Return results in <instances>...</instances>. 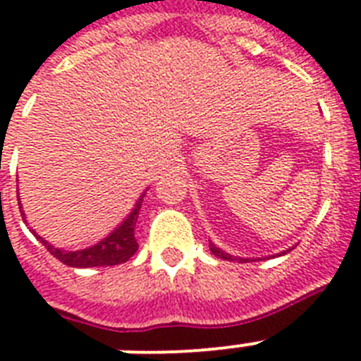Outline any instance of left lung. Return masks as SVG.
<instances>
[{
	"mask_svg": "<svg viewBox=\"0 0 361 361\" xmlns=\"http://www.w3.org/2000/svg\"><path fill=\"white\" fill-rule=\"evenodd\" d=\"M209 250H211V254H213V256L221 257V259H228V262H239V263H247V262H248V257L231 256V254H228V252H224V250H222V248L215 247V245H213V243H211V241H209ZM286 252H289V250L280 252V254H276V256H282V254H286ZM259 259H262V257H259Z\"/></svg>",
	"mask_w": 361,
	"mask_h": 361,
	"instance_id": "1",
	"label": "left lung"
}]
</instances>
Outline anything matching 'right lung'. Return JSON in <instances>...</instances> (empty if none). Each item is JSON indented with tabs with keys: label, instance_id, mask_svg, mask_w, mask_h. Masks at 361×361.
Here are the masks:
<instances>
[{
	"label": "right lung",
	"instance_id": "add662e5",
	"mask_svg": "<svg viewBox=\"0 0 361 361\" xmlns=\"http://www.w3.org/2000/svg\"><path fill=\"white\" fill-rule=\"evenodd\" d=\"M146 192L140 195L133 209L130 211V215L126 216L124 221L120 222L118 226L111 231L109 235H105L102 241H98L92 247L81 248V250H64V248H57L54 245H49L44 237L37 235V231L31 230L35 233L38 241L42 243L44 247L48 248L49 254H54L59 262H63L64 265L68 267H109V265H118V263H126L133 256L139 245L135 239V224L139 219V211L142 206V198ZM20 200V198H18ZM22 206V204H20ZM22 219H25V213L22 211Z\"/></svg>",
	"mask_w": 361,
	"mask_h": 361
}]
</instances>
